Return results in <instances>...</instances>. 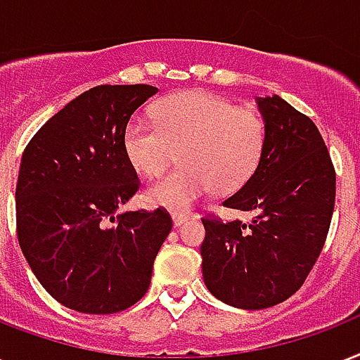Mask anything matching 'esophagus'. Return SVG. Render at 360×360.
Here are the masks:
<instances>
[{
    "mask_svg": "<svg viewBox=\"0 0 360 360\" xmlns=\"http://www.w3.org/2000/svg\"><path fill=\"white\" fill-rule=\"evenodd\" d=\"M174 224L175 226H181V224H185L188 219H191V215L188 213H174Z\"/></svg>",
    "mask_w": 360,
    "mask_h": 360,
    "instance_id": "esophagus-1",
    "label": "esophagus"
}]
</instances>
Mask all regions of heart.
<instances>
[{
	"label": "heart",
	"mask_w": 360,
	"mask_h": 360,
	"mask_svg": "<svg viewBox=\"0 0 360 360\" xmlns=\"http://www.w3.org/2000/svg\"><path fill=\"white\" fill-rule=\"evenodd\" d=\"M155 119H131L122 137L126 158L145 177L160 175L179 150L183 164L145 192L150 204L185 210L213 186L221 192L240 188L259 168L266 122L255 109L188 90L162 100Z\"/></svg>",
	"instance_id": "heart-1"
}]
</instances>
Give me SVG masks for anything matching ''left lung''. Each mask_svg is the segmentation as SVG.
<instances>
[{
    "mask_svg": "<svg viewBox=\"0 0 360 360\" xmlns=\"http://www.w3.org/2000/svg\"><path fill=\"white\" fill-rule=\"evenodd\" d=\"M266 147L253 177L224 200L251 223L202 217L205 287L224 304L262 309L306 281L325 247L336 200V172L323 136L279 96L259 98Z\"/></svg>",
    "mask_w": 360,
    "mask_h": 360,
    "instance_id": "8db88e82",
    "label": "left lung"
}]
</instances>
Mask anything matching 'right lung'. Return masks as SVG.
I'll return each instance as SVG.
<instances>
[{"instance_id":"add662e5","label":"right lung","mask_w":360,"mask_h":360,"mask_svg":"<svg viewBox=\"0 0 360 360\" xmlns=\"http://www.w3.org/2000/svg\"><path fill=\"white\" fill-rule=\"evenodd\" d=\"M158 89L101 84L49 119L24 149L16 236L49 295L81 314L124 311L149 289L174 226L164 207L117 215L141 181L126 158L124 128Z\"/></svg>"}]
</instances>
